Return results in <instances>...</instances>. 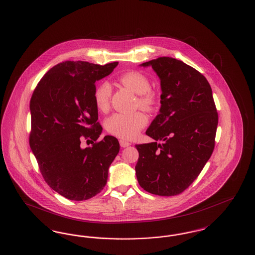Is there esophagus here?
I'll return each instance as SVG.
<instances>
[{"label":"esophagus","instance_id":"obj_1","mask_svg":"<svg viewBox=\"0 0 255 255\" xmlns=\"http://www.w3.org/2000/svg\"><path fill=\"white\" fill-rule=\"evenodd\" d=\"M120 144L122 146V148H125V147H128V146L131 145V143L129 141H126V140H120Z\"/></svg>","mask_w":255,"mask_h":255}]
</instances>
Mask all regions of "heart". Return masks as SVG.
Masks as SVG:
<instances>
[{
	"label": "heart",
	"instance_id": "obj_1",
	"mask_svg": "<svg viewBox=\"0 0 255 255\" xmlns=\"http://www.w3.org/2000/svg\"><path fill=\"white\" fill-rule=\"evenodd\" d=\"M121 83L131 89L137 95L136 104L142 109H154L158 102V96L151 88L149 78L144 73L131 71L124 73L120 76ZM112 95L111 85L107 81L99 82L94 92V99L97 109L106 112L109 109ZM148 119L142 112H134L131 114L116 113L105 121L106 130L123 139H132L145 126Z\"/></svg>",
	"mask_w": 255,
	"mask_h": 255
}]
</instances>
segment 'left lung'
<instances>
[{"instance_id": "8db88e82", "label": "left lung", "mask_w": 255, "mask_h": 255, "mask_svg": "<svg viewBox=\"0 0 255 255\" xmlns=\"http://www.w3.org/2000/svg\"><path fill=\"white\" fill-rule=\"evenodd\" d=\"M140 66H152L162 93L159 114L146 131L156 141L135 145L136 178L149 193L181 194L214 150L218 113L212 90L202 73L182 61L158 57Z\"/></svg>"}]
</instances>
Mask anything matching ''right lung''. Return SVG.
<instances>
[{
  "instance_id": "1",
  "label": "right lung",
  "mask_w": 255,
  "mask_h": 255,
  "mask_svg": "<svg viewBox=\"0 0 255 255\" xmlns=\"http://www.w3.org/2000/svg\"><path fill=\"white\" fill-rule=\"evenodd\" d=\"M118 64L59 63L42 77L30 99L31 151L45 182L69 200L84 201L98 194L120 152L115 136L97 141L102 127L94 99L96 81ZM83 139L92 146L82 148Z\"/></svg>"
}]
</instances>
